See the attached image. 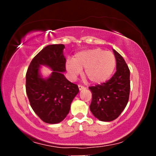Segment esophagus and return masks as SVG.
<instances>
[{"label": "esophagus", "instance_id": "1", "mask_svg": "<svg viewBox=\"0 0 156 156\" xmlns=\"http://www.w3.org/2000/svg\"><path fill=\"white\" fill-rule=\"evenodd\" d=\"M78 87H79V89H80V91L83 90V89H86V87L82 86V85H78Z\"/></svg>", "mask_w": 156, "mask_h": 156}]
</instances>
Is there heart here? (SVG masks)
Returning a JSON list of instances; mask_svg holds the SVG:
<instances>
[{"mask_svg": "<svg viewBox=\"0 0 156 156\" xmlns=\"http://www.w3.org/2000/svg\"><path fill=\"white\" fill-rule=\"evenodd\" d=\"M116 66V58L110 51L100 48L81 51L72 60L66 62V69L72 78L84 69V76L94 84H102L110 79Z\"/></svg>", "mask_w": 156, "mask_h": 156, "instance_id": "b5f03b06", "label": "heart"}]
</instances>
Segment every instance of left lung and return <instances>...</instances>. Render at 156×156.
I'll list each match as a JSON object with an SVG mask.
<instances>
[{
    "label": "left lung",
    "instance_id": "8db88e82",
    "mask_svg": "<svg viewBox=\"0 0 156 156\" xmlns=\"http://www.w3.org/2000/svg\"><path fill=\"white\" fill-rule=\"evenodd\" d=\"M116 58V72L107 82L89 87L92 100L90 110L101 121H112L118 118L129 101L130 70L123 57L113 50Z\"/></svg>",
    "mask_w": 156,
    "mask_h": 156
}]
</instances>
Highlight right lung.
<instances>
[{"label":"right lung","instance_id":"obj_1","mask_svg":"<svg viewBox=\"0 0 156 156\" xmlns=\"http://www.w3.org/2000/svg\"><path fill=\"white\" fill-rule=\"evenodd\" d=\"M62 44H50L33 59L26 73V93L33 110L44 122L55 124L61 122L69 114L74 98L79 93L78 86L67 80L66 59ZM42 65L53 70L48 78L39 74Z\"/></svg>","mask_w":156,"mask_h":156}]
</instances>
